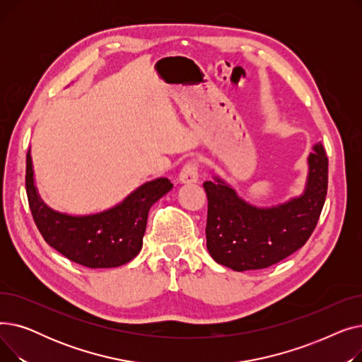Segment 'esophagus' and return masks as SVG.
<instances>
[{
    "instance_id": "obj_1",
    "label": "esophagus",
    "mask_w": 362,
    "mask_h": 362,
    "mask_svg": "<svg viewBox=\"0 0 362 362\" xmlns=\"http://www.w3.org/2000/svg\"><path fill=\"white\" fill-rule=\"evenodd\" d=\"M179 182L180 183H197L198 182V167L195 161H191L185 164L182 171L179 173Z\"/></svg>"
}]
</instances>
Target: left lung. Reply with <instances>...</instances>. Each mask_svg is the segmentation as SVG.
Segmentation results:
<instances>
[{
    "instance_id": "8db88e82",
    "label": "left lung",
    "mask_w": 362,
    "mask_h": 362,
    "mask_svg": "<svg viewBox=\"0 0 362 362\" xmlns=\"http://www.w3.org/2000/svg\"><path fill=\"white\" fill-rule=\"evenodd\" d=\"M307 164L302 194L270 206L245 201L218 175L204 183L208 198L206 250L216 262L235 272L259 270L305 245L327 194L329 160L320 142L313 146Z\"/></svg>"
}]
</instances>
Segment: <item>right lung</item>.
Wrapping results in <instances>:
<instances>
[{
    "mask_svg": "<svg viewBox=\"0 0 362 362\" xmlns=\"http://www.w3.org/2000/svg\"><path fill=\"white\" fill-rule=\"evenodd\" d=\"M173 183L158 177L138 186L123 201L104 211L74 216L55 211L35 185L30 149L26 156L29 206L45 242L70 261L89 269H112L129 262L142 250L148 213Z\"/></svg>",
    "mask_w": 362,
    "mask_h": 362,
    "instance_id": "add662e5",
    "label": "right lung"
}]
</instances>
